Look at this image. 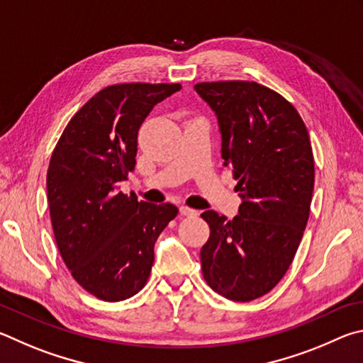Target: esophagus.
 <instances>
[{"mask_svg": "<svg viewBox=\"0 0 363 363\" xmlns=\"http://www.w3.org/2000/svg\"><path fill=\"white\" fill-rule=\"evenodd\" d=\"M180 213L185 215V217H194V215H198V212H196L194 208L186 207V206H182L180 207Z\"/></svg>", "mask_w": 363, "mask_h": 363, "instance_id": "esophagus-1", "label": "esophagus"}]
</instances>
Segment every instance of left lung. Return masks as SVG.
<instances>
[{
    "label": "left lung",
    "instance_id": "obj_1",
    "mask_svg": "<svg viewBox=\"0 0 363 363\" xmlns=\"http://www.w3.org/2000/svg\"><path fill=\"white\" fill-rule=\"evenodd\" d=\"M218 118L221 157L238 180L239 215H201L211 236L201 249L213 291L252 301L271 291L294 262L314 189V155L306 124L281 94L253 81L194 86Z\"/></svg>",
    "mask_w": 363,
    "mask_h": 363
}]
</instances>
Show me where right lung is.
Instances as JSON below:
<instances>
[{
  "label": "right lung",
  "instance_id": "add662e5",
  "mask_svg": "<svg viewBox=\"0 0 363 363\" xmlns=\"http://www.w3.org/2000/svg\"><path fill=\"white\" fill-rule=\"evenodd\" d=\"M180 84L124 82L101 89L69 119L48 169L57 247L82 289L104 301L137 295L148 281L155 242L178 208L118 191L135 169L137 135L152 106Z\"/></svg>",
  "mask_w": 363,
  "mask_h": 363
}]
</instances>
